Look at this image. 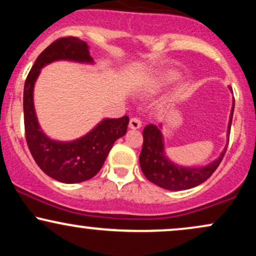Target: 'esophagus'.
Returning a JSON list of instances; mask_svg holds the SVG:
<instances>
[{
	"label": "esophagus",
	"mask_w": 256,
	"mask_h": 256,
	"mask_svg": "<svg viewBox=\"0 0 256 256\" xmlns=\"http://www.w3.org/2000/svg\"><path fill=\"white\" fill-rule=\"evenodd\" d=\"M130 128H134V130H136V128H140V126H142V122H140V119L136 118V116H134V118L130 119Z\"/></svg>",
	"instance_id": "1"
}]
</instances>
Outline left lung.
Returning a JSON list of instances; mask_svg holds the SVG:
<instances>
[{"label":"left lung","mask_w":256,"mask_h":256,"mask_svg":"<svg viewBox=\"0 0 256 256\" xmlns=\"http://www.w3.org/2000/svg\"><path fill=\"white\" fill-rule=\"evenodd\" d=\"M234 104L228 122V134H230L232 116H234ZM226 152L202 168H186L174 165L168 161L164 154V140L161 132L154 124L146 125L143 130V146L140 155V165L148 180L156 184L158 186L167 190H185L195 188L207 180L214 171L218 168Z\"/></svg>","instance_id":"8db88e82"}]
</instances>
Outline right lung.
I'll list each match as a JSON object with an SVG mask.
<instances>
[{
  "instance_id": "add662e5",
  "label": "right lung",
  "mask_w": 256,
  "mask_h": 256,
  "mask_svg": "<svg viewBox=\"0 0 256 256\" xmlns=\"http://www.w3.org/2000/svg\"><path fill=\"white\" fill-rule=\"evenodd\" d=\"M55 60L92 62L86 42L67 36L54 40L37 58L24 85L25 138L40 168L46 176L67 184L80 183L98 174L114 142L125 134L128 116L106 119L86 136L67 143L49 140L37 122L34 108V84L40 68Z\"/></svg>"
}]
</instances>
